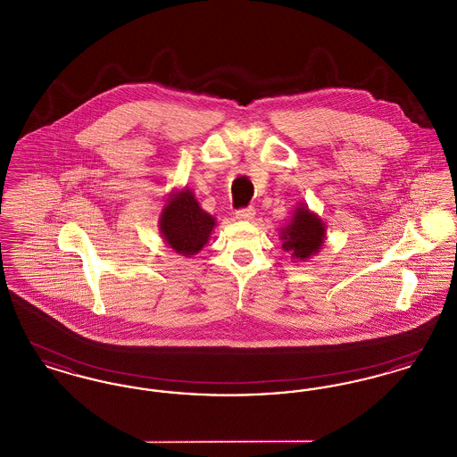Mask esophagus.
<instances>
[{
    "instance_id": "esophagus-1",
    "label": "esophagus",
    "mask_w": 457,
    "mask_h": 457,
    "mask_svg": "<svg viewBox=\"0 0 457 457\" xmlns=\"http://www.w3.org/2000/svg\"><path fill=\"white\" fill-rule=\"evenodd\" d=\"M253 218H255V209H253V207H245V209L237 211V219H241V220H252Z\"/></svg>"
}]
</instances>
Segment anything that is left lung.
I'll return each instance as SVG.
<instances>
[{
    "instance_id": "8db88e82",
    "label": "left lung",
    "mask_w": 457,
    "mask_h": 457,
    "mask_svg": "<svg viewBox=\"0 0 457 457\" xmlns=\"http://www.w3.org/2000/svg\"><path fill=\"white\" fill-rule=\"evenodd\" d=\"M283 248L295 261H306L317 255L326 239V224L306 205H298L291 222L281 231Z\"/></svg>"
}]
</instances>
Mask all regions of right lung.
<instances>
[{"instance_id":"1","label":"right lung","mask_w":457,"mask_h":457,"mask_svg":"<svg viewBox=\"0 0 457 457\" xmlns=\"http://www.w3.org/2000/svg\"><path fill=\"white\" fill-rule=\"evenodd\" d=\"M216 219L200 209L192 190L173 192L159 218V231L176 253L192 257L211 238Z\"/></svg>"}]
</instances>
